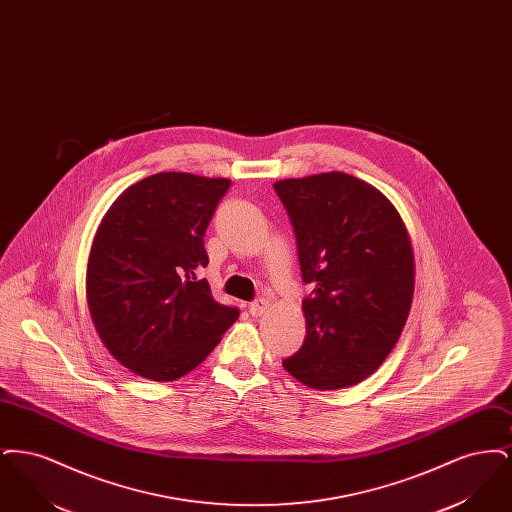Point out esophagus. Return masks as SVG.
<instances>
[{
	"label": "esophagus",
	"instance_id": "obj_1",
	"mask_svg": "<svg viewBox=\"0 0 512 512\" xmlns=\"http://www.w3.org/2000/svg\"><path fill=\"white\" fill-rule=\"evenodd\" d=\"M268 303L265 299H255L253 303H249V313L253 317H261L267 311Z\"/></svg>",
	"mask_w": 512,
	"mask_h": 512
}]
</instances>
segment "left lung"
<instances>
[{
  "mask_svg": "<svg viewBox=\"0 0 512 512\" xmlns=\"http://www.w3.org/2000/svg\"><path fill=\"white\" fill-rule=\"evenodd\" d=\"M292 220L307 336L282 366L315 390H340L386 361L409 317L414 257L390 199L345 172L274 184Z\"/></svg>",
  "mask_w": 512,
  "mask_h": 512,
  "instance_id": "8db88e82",
  "label": "left lung"
}]
</instances>
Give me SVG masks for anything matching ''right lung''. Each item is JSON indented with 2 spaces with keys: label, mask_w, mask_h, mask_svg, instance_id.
<instances>
[{
  "label": "right lung",
  "mask_w": 512,
  "mask_h": 512,
  "mask_svg": "<svg viewBox=\"0 0 512 512\" xmlns=\"http://www.w3.org/2000/svg\"><path fill=\"white\" fill-rule=\"evenodd\" d=\"M228 178L159 172L124 190L101 220L86 274L88 307L109 353L134 374L172 382L240 317L197 270Z\"/></svg>",
  "instance_id": "obj_1"
}]
</instances>
